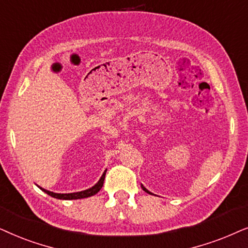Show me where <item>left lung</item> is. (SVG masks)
Here are the masks:
<instances>
[{
  "instance_id": "1",
  "label": "left lung",
  "mask_w": 248,
  "mask_h": 248,
  "mask_svg": "<svg viewBox=\"0 0 248 248\" xmlns=\"http://www.w3.org/2000/svg\"><path fill=\"white\" fill-rule=\"evenodd\" d=\"M141 188H143V190H145V191H146V193H148V194H151V195H152V193H151V191H148V190L146 189V188H145V187L143 186V185H141Z\"/></svg>"
}]
</instances>
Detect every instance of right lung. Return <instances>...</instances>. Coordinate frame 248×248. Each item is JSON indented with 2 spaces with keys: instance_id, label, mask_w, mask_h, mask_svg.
Listing matches in <instances>:
<instances>
[{
  "instance_id": "obj_1",
  "label": "right lung",
  "mask_w": 248,
  "mask_h": 248,
  "mask_svg": "<svg viewBox=\"0 0 248 248\" xmlns=\"http://www.w3.org/2000/svg\"><path fill=\"white\" fill-rule=\"evenodd\" d=\"M105 172H107V170L104 171L103 174H102V177L100 178V180H98L97 183L95 184L93 187L88 188V189H86V190L77 191V193H68V194L53 193V191L46 190V189H44V188H42V187H39V186L38 187L41 188V189L44 191V193L47 194V195L54 197V199H58V200H80V199H86V197H91V196L95 195V194H97L98 191L101 190V188L103 187Z\"/></svg>"
}]
</instances>
